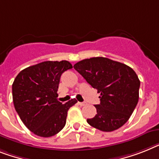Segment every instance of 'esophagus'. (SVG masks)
<instances>
[{"label":"esophagus","mask_w":159,"mask_h":159,"mask_svg":"<svg viewBox=\"0 0 159 159\" xmlns=\"http://www.w3.org/2000/svg\"><path fill=\"white\" fill-rule=\"evenodd\" d=\"M78 105H79V106H85V105H87V103H86V102H79Z\"/></svg>","instance_id":"34e87169"}]
</instances>
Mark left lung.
<instances>
[{
	"label": "left lung",
	"mask_w": 159,
	"mask_h": 159,
	"mask_svg": "<svg viewBox=\"0 0 159 159\" xmlns=\"http://www.w3.org/2000/svg\"><path fill=\"white\" fill-rule=\"evenodd\" d=\"M74 68L101 93L97 115L89 125L102 132L121 128L129 119L139 100L140 80L136 72L124 63L103 57L84 59Z\"/></svg>",
	"instance_id": "1"
}]
</instances>
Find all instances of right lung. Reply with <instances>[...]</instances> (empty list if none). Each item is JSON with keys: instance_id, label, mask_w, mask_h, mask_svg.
<instances>
[{"instance_id": "right-lung-1", "label": "right lung", "mask_w": 159, "mask_h": 159, "mask_svg": "<svg viewBox=\"0 0 159 159\" xmlns=\"http://www.w3.org/2000/svg\"><path fill=\"white\" fill-rule=\"evenodd\" d=\"M68 61H46L21 70L14 79L12 94L14 108L31 132L50 137L65 127L67 111L75 99L62 104L57 93L61 74L71 69Z\"/></svg>"}]
</instances>
